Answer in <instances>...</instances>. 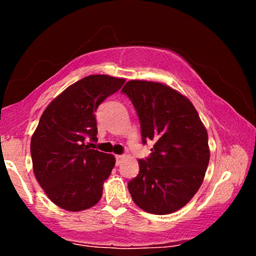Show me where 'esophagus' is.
I'll return each instance as SVG.
<instances>
[{
    "instance_id": "obj_1",
    "label": "esophagus",
    "mask_w": 256,
    "mask_h": 256,
    "mask_svg": "<svg viewBox=\"0 0 256 256\" xmlns=\"http://www.w3.org/2000/svg\"><path fill=\"white\" fill-rule=\"evenodd\" d=\"M124 158H125V156H123V154L116 156V164H120V162H122V160Z\"/></svg>"
}]
</instances>
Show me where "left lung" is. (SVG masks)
<instances>
[{
	"label": "left lung",
	"instance_id": "8db88e82",
	"mask_svg": "<svg viewBox=\"0 0 256 256\" xmlns=\"http://www.w3.org/2000/svg\"><path fill=\"white\" fill-rule=\"evenodd\" d=\"M122 92L136 107L142 142L154 141L150 157L138 160L130 194L146 212L172 214L188 204L204 178L210 160L206 128L190 99L170 86L131 80Z\"/></svg>",
	"mask_w": 256,
	"mask_h": 256
}]
</instances>
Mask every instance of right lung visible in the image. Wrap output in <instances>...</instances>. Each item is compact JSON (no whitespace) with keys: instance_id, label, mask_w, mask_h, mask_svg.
Wrapping results in <instances>:
<instances>
[{"instance_id":"1","label":"right lung","mask_w":256,"mask_h":256,"mask_svg":"<svg viewBox=\"0 0 256 256\" xmlns=\"http://www.w3.org/2000/svg\"><path fill=\"white\" fill-rule=\"evenodd\" d=\"M124 82L106 74L76 81L52 100L34 130L30 142L34 176L50 200L64 210L89 209L102 198L115 157L90 149L86 138L96 140L94 112Z\"/></svg>"}]
</instances>
